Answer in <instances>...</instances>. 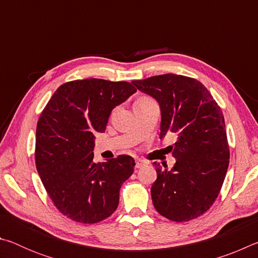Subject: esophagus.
<instances>
[{
    "label": "esophagus",
    "mask_w": 258,
    "mask_h": 258,
    "mask_svg": "<svg viewBox=\"0 0 258 258\" xmlns=\"http://www.w3.org/2000/svg\"><path fill=\"white\" fill-rule=\"evenodd\" d=\"M146 165V161L142 160V159H137V164H135V167L137 168H141L142 166Z\"/></svg>",
    "instance_id": "obj_1"
}]
</instances>
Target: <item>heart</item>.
Here are the masks:
<instances>
[{
  "mask_svg": "<svg viewBox=\"0 0 258 258\" xmlns=\"http://www.w3.org/2000/svg\"><path fill=\"white\" fill-rule=\"evenodd\" d=\"M141 99H146V98H141Z\"/></svg>",
  "mask_w": 258,
  "mask_h": 258,
  "instance_id": "heart-1",
  "label": "heart"
}]
</instances>
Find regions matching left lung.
<instances>
[{
  "instance_id": "1",
  "label": "left lung",
  "mask_w": 258,
  "mask_h": 258,
  "mask_svg": "<svg viewBox=\"0 0 258 258\" xmlns=\"http://www.w3.org/2000/svg\"><path fill=\"white\" fill-rule=\"evenodd\" d=\"M137 89L158 101L160 139L176 135L172 169L154 163L151 186L156 211L174 222H189L206 213L223 185L230 149L221 107L195 78L165 74L133 81Z\"/></svg>"
}]
</instances>
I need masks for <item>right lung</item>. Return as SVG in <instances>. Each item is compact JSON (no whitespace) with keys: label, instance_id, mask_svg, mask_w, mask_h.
Here are the masks:
<instances>
[{"label":"right lung","instance_id":"1","mask_svg":"<svg viewBox=\"0 0 258 258\" xmlns=\"http://www.w3.org/2000/svg\"><path fill=\"white\" fill-rule=\"evenodd\" d=\"M137 89L128 82L87 78L58 87L36 127L35 164L58 211L73 221L93 224L116 211L119 190L135 161L119 155L94 163V134L106 131L113 108Z\"/></svg>","mask_w":258,"mask_h":258}]
</instances>
